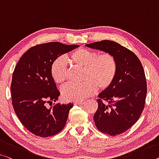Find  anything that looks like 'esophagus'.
Returning a JSON list of instances; mask_svg holds the SVG:
<instances>
[{"instance_id": "34e87169", "label": "esophagus", "mask_w": 159, "mask_h": 159, "mask_svg": "<svg viewBox=\"0 0 159 159\" xmlns=\"http://www.w3.org/2000/svg\"><path fill=\"white\" fill-rule=\"evenodd\" d=\"M84 103H85L84 102H75V105H83Z\"/></svg>"}]
</instances>
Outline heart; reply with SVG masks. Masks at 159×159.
<instances>
[{
	"label": "heart",
	"mask_w": 159,
	"mask_h": 159,
	"mask_svg": "<svg viewBox=\"0 0 159 159\" xmlns=\"http://www.w3.org/2000/svg\"><path fill=\"white\" fill-rule=\"evenodd\" d=\"M69 59L73 64L83 67L82 79L80 84H69L62 89V97L65 101L82 102L95 94L97 86L99 89H106L114 81L117 65L116 59L109 53L98 55L95 51L85 48H78L70 53ZM50 74L57 84L67 81L68 70L66 61L60 57L52 63Z\"/></svg>",
	"instance_id": "1"
}]
</instances>
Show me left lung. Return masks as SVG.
<instances>
[{
	"instance_id": "8db88e82",
	"label": "left lung",
	"mask_w": 159,
	"mask_h": 159,
	"mask_svg": "<svg viewBox=\"0 0 159 159\" xmlns=\"http://www.w3.org/2000/svg\"><path fill=\"white\" fill-rule=\"evenodd\" d=\"M85 45L112 55L117 65L114 81L98 96L95 125L110 136L125 132L137 121L144 108L147 85L143 66L134 52L114 41Z\"/></svg>"
}]
</instances>
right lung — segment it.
Listing matches in <instances>:
<instances>
[{
    "label": "right lung",
    "instance_id": "1",
    "mask_svg": "<svg viewBox=\"0 0 159 159\" xmlns=\"http://www.w3.org/2000/svg\"><path fill=\"white\" fill-rule=\"evenodd\" d=\"M78 47L58 42L35 45L24 53L15 67L11 86L12 104L22 124L36 136L55 135L65 126L73 104L46 106L50 101H57L60 94L50 67L58 57Z\"/></svg>",
    "mask_w": 159,
    "mask_h": 159
}]
</instances>
